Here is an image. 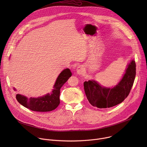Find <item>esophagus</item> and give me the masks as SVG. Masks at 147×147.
<instances>
[{
    "label": "esophagus",
    "mask_w": 147,
    "mask_h": 147,
    "mask_svg": "<svg viewBox=\"0 0 147 147\" xmlns=\"http://www.w3.org/2000/svg\"><path fill=\"white\" fill-rule=\"evenodd\" d=\"M77 73L79 75H82L84 71V67L82 66H80L77 68Z\"/></svg>",
    "instance_id": "1"
}]
</instances>
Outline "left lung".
<instances>
[{
  "label": "left lung",
  "mask_w": 147,
  "mask_h": 147,
  "mask_svg": "<svg viewBox=\"0 0 147 147\" xmlns=\"http://www.w3.org/2000/svg\"><path fill=\"white\" fill-rule=\"evenodd\" d=\"M136 62L131 60L127 65L123 77L113 87H106L95 80L84 82L87 98L93 107L109 108L121 103L129 95L136 74Z\"/></svg>",
  "instance_id": "1"
}]
</instances>
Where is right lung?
<instances>
[{
    "instance_id": "obj_1",
    "label": "right lung",
    "mask_w": 147,
    "mask_h": 147,
    "mask_svg": "<svg viewBox=\"0 0 147 147\" xmlns=\"http://www.w3.org/2000/svg\"><path fill=\"white\" fill-rule=\"evenodd\" d=\"M71 76V73L70 69H64L58 76L51 93H48L42 96L30 98L23 95L17 94L16 99L23 107L33 111H52L59 106L60 88ZM14 90L16 91L14 88Z\"/></svg>"
}]
</instances>
